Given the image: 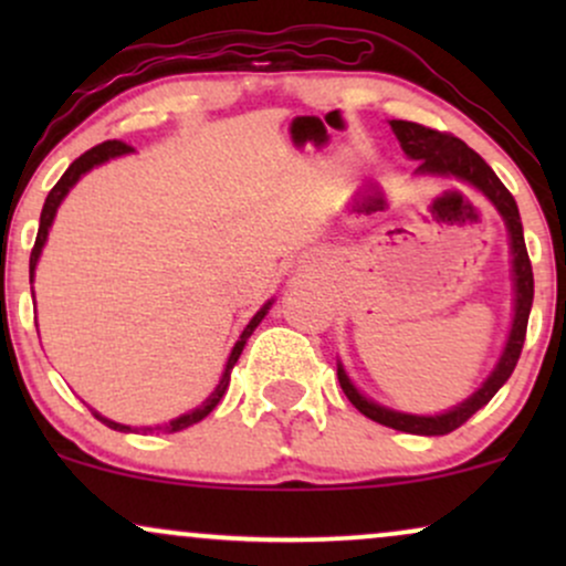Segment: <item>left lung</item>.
I'll return each instance as SVG.
<instances>
[{
	"mask_svg": "<svg viewBox=\"0 0 566 566\" xmlns=\"http://www.w3.org/2000/svg\"><path fill=\"white\" fill-rule=\"evenodd\" d=\"M391 127L399 138L401 148L409 159H420L418 172H431V175H452V178L469 180L484 191V197L497 207V212L503 216L505 226L511 233V255H513V284H516V308H513V327L505 343L503 356H500L495 373L486 378V382L479 388L471 399H465L463 405H458L450 412L433 415V418H420V415H405L386 409L375 401H369L350 386V380L343 373V367H337V380H340L343 394L348 396V401L359 409L361 415H367L375 423L396 428V431L405 433H420V437H444V433L454 431L476 415L492 396L497 394V388L511 378L513 367H516L518 356H522L524 337H527V319L532 308V295H535V279H532V263L527 255V244H524V231H522V218H518V207L513 201L511 191L500 184V178L492 172V167L479 157L473 148L465 146L463 140L454 138L450 133H441V129H431L418 125V122H405V119H391Z\"/></svg>",
	"mask_w": 566,
	"mask_h": 566,
	"instance_id": "obj_1",
	"label": "left lung"
}]
</instances>
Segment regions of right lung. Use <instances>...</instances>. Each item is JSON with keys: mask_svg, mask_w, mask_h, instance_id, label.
<instances>
[{"mask_svg": "<svg viewBox=\"0 0 566 566\" xmlns=\"http://www.w3.org/2000/svg\"><path fill=\"white\" fill-rule=\"evenodd\" d=\"M129 151H133V146H127V143H122V140H106V143H97L95 148H90V151H84L80 159H74V165H71L66 172H63V178L57 180V184L53 186V191H50V193H48V199H44V207H42V218H39L36 242H34V250H31V261H29L31 279H34V269H36V261H39V252H42L44 242H48V229H50V226H53V218H55V212H57V205H61L63 197H66V193H69V188L74 186L76 180H80L84 172H87V170H93L95 165H103V161H108V159H114V157H122V154H129ZM269 305H271V303H265L263 308L258 311L255 316H252V322L247 324V327H244L242 337H239V340H237V346H233V350H231V356H229V365H226V373H223V378H220L218 388H216V391H212L210 399H207L205 405H201V407L193 409V412H188V415H180V418L170 420V423H167V426L146 428V431H167V433H172V431H184V428L193 426V423H199L201 418H207V415H210L212 409H216L218 401L223 399L226 388H229V380H231V369H233V365H237L239 354H242V348H244L247 337H250V335H252V329H255L258 324H261V319H263V316H265V311H269ZM93 415H95L97 420H101V423H106L108 428H114V431H125V433H127V431H133V428H129V426L114 423V420H106V418H103V415H97V412H93Z\"/></svg>", "mask_w": 566, "mask_h": 566, "instance_id": "right-lung-1", "label": "right lung"}]
</instances>
